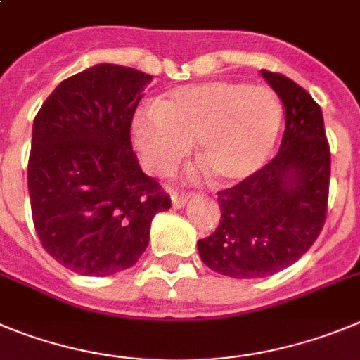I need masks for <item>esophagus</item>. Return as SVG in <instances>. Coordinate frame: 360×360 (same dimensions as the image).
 Returning <instances> with one entry per match:
<instances>
[{
	"mask_svg": "<svg viewBox=\"0 0 360 360\" xmlns=\"http://www.w3.org/2000/svg\"><path fill=\"white\" fill-rule=\"evenodd\" d=\"M190 197H192V193L179 192V190H176V192H172V206L174 208H183L184 204L190 200Z\"/></svg>",
	"mask_w": 360,
	"mask_h": 360,
	"instance_id": "1",
	"label": "esophagus"
}]
</instances>
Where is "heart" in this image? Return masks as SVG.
Returning <instances> with one entry per match:
<instances>
[{"label": "heart", "instance_id": "heart-1", "mask_svg": "<svg viewBox=\"0 0 360 360\" xmlns=\"http://www.w3.org/2000/svg\"><path fill=\"white\" fill-rule=\"evenodd\" d=\"M281 108L265 86L229 80L176 87L132 118L143 167L165 176L195 141V158L215 181L238 183L258 172L276 143Z\"/></svg>", "mask_w": 360, "mask_h": 360}]
</instances>
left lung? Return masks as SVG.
I'll return each mask as SVG.
<instances>
[{
    "instance_id": "8db88e82",
    "label": "left lung",
    "mask_w": 360,
    "mask_h": 360,
    "mask_svg": "<svg viewBox=\"0 0 360 360\" xmlns=\"http://www.w3.org/2000/svg\"><path fill=\"white\" fill-rule=\"evenodd\" d=\"M285 108L276 156L220 190L219 228L197 242L200 260L231 278H265L300 260L321 233L328 208L330 147L321 108L294 80L262 70Z\"/></svg>"
}]
</instances>
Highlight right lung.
I'll return each instance as SVG.
<instances>
[{
  "label": "right lung",
  "instance_id": "obj_1",
  "mask_svg": "<svg viewBox=\"0 0 360 360\" xmlns=\"http://www.w3.org/2000/svg\"><path fill=\"white\" fill-rule=\"evenodd\" d=\"M150 75L96 64L63 80L34 120L28 192L39 240L84 276L132 267L170 197L140 168L131 124Z\"/></svg>",
  "mask_w": 360,
  "mask_h": 360
}]
</instances>
